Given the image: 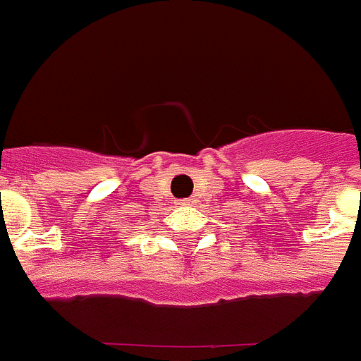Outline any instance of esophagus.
Masks as SVG:
<instances>
[{"label": "esophagus", "instance_id": "obj_1", "mask_svg": "<svg viewBox=\"0 0 361 361\" xmlns=\"http://www.w3.org/2000/svg\"><path fill=\"white\" fill-rule=\"evenodd\" d=\"M197 202V200H195V198H183V200H180V206H192V204Z\"/></svg>", "mask_w": 361, "mask_h": 361}]
</instances>
